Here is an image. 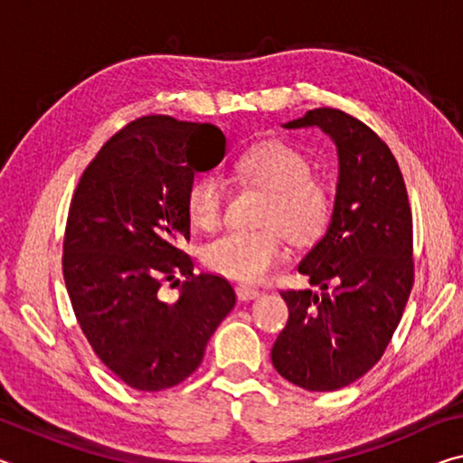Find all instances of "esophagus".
I'll use <instances>...</instances> for the list:
<instances>
[{
	"label": "esophagus",
	"mask_w": 463,
	"mask_h": 463,
	"mask_svg": "<svg viewBox=\"0 0 463 463\" xmlns=\"http://www.w3.org/2000/svg\"><path fill=\"white\" fill-rule=\"evenodd\" d=\"M234 289H237L239 300H253V298H257V296L261 294L260 289L253 288V286H247V284H239Z\"/></svg>",
	"instance_id": "1"
}]
</instances>
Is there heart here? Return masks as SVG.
Segmentation results:
<instances>
[{
  "instance_id": "b5f03b06",
  "label": "heart",
  "mask_w": 463,
  "mask_h": 463,
  "mask_svg": "<svg viewBox=\"0 0 463 463\" xmlns=\"http://www.w3.org/2000/svg\"><path fill=\"white\" fill-rule=\"evenodd\" d=\"M234 175L268 192L257 231H229L208 242L202 260L221 276L260 281L284 260L286 237L294 245H312L323 237L335 213L331 179L312 174L307 153L288 143L271 140L239 155ZM226 206V184L213 171L192 175L185 187V210L202 231L221 226Z\"/></svg>"
}]
</instances>
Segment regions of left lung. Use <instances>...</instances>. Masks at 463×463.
<instances>
[{
    "instance_id": "left-lung-1",
    "label": "left lung",
    "mask_w": 463,
    "mask_h": 463,
    "mask_svg": "<svg viewBox=\"0 0 463 463\" xmlns=\"http://www.w3.org/2000/svg\"><path fill=\"white\" fill-rule=\"evenodd\" d=\"M318 127L339 151L328 231L298 265L312 289H281L288 323L273 343L281 378L310 392L349 386L380 362L414 284L412 213L388 145L343 109L315 108L286 128Z\"/></svg>"
}]
</instances>
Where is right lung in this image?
Wrapping results in <instances>:
<instances>
[{
	"label": "right lung",
	"mask_w": 463,
	"mask_h": 463,
	"mask_svg": "<svg viewBox=\"0 0 463 463\" xmlns=\"http://www.w3.org/2000/svg\"><path fill=\"white\" fill-rule=\"evenodd\" d=\"M214 124L151 114L128 122L80 177L62 237V278L77 325L109 372L143 392L174 388L202 364L234 289L194 273L185 187L222 161ZM177 275L186 281L179 285ZM169 280L175 303L160 298Z\"/></svg>",
	"instance_id": "right-lung-1"
}]
</instances>
